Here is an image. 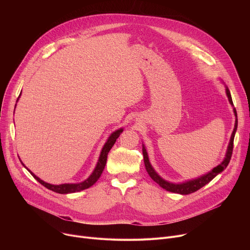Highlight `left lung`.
<instances>
[{
    "mask_svg": "<svg viewBox=\"0 0 250 250\" xmlns=\"http://www.w3.org/2000/svg\"><path fill=\"white\" fill-rule=\"evenodd\" d=\"M226 88V95L228 97V100L230 102V104L233 106V101H232V97L230 94V91L228 89L227 86H225ZM233 112L235 115V125H234V129L233 133L231 135L230 138V142L229 145L227 148V152L225 155V158L223 160L218 166H216L215 168H213L211 171L200 176L196 177L194 179H190L185 182H180V183H173L165 180L164 178H162L158 173L155 171V169L153 168V166L151 165L150 161H149V157H148V153L147 150L145 148V145L143 144V156H144V163H145V167L148 174L150 175V177L155 181L158 183V185L166 189L167 191H171V192H175V193H179V194H189L192 193L196 190H199L200 188H202L203 187H205L207 183H208L212 179H214L218 174H220L223 170L226 169V167L228 166L231 156H232V151H233V142H234V137H235V133L237 130V125H238V120H237V112H236V109L233 108Z\"/></svg>",
    "mask_w": 250,
    "mask_h": 250,
    "instance_id": "1",
    "label": "left lung"
}]
</instances>
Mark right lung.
<instances>
[{"label":"right lung","mask_w":250,"mask_h":250,"mask_svg":"<svg viewBox=\"0 0 250 250\" xmlns=\"http://www.w3.org/2000/svg\"><path fill=\"white\" fill-rule=\"evenodd\" d=\"M21 95V93H20ZM19 95V97H20ZM18 97V99H19ZM17 99V101H18ZM124 128H118L116 130H114L113 133H111V135L108 137L106 143L104 144V146L100 152V155H99V159L97 161V164L93 170V172H92L90 174V176L85 179L84 181L82 182H79V183H62V185H50V183H47L43 180H42L39 177H37L33 172H31L30 170L26 167L23 162L22 165L28 170V171L30 172V174L39 182L42 183V185L43 187H45L46 188L55 191V192H58V193H62V194H64V193H73V192H78V191H81V190H84L86 188H89L90 187H92L94 185V183L99 179V177L101 176L102 172H103V169L105 167V164H106V160H107V155L110 151V149L112 148V146L114 145V143L116 142V139L120 137V135L123 133ZM21 161V160H20Z\"/></svg>","instance_id":"add662e5"}]
</instances>
